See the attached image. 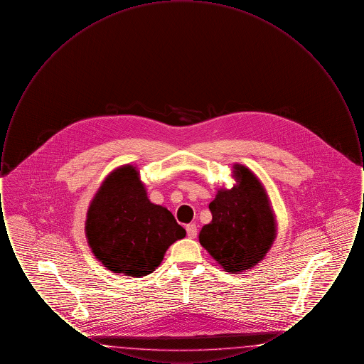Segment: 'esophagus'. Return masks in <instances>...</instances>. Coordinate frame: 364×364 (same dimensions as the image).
I'll use <instances>...</instances> for the list:
<instances>
[{"label": "esophagus", "mask_w": 364, "mask_h": 364, "mask_svg": "<svg viewBox=\"0 0 364 364\" xmlns=\"http://www.w3.org/2000/svg\"><path fill=\"white\" fill-rule=\"evenodd\" d=\"M187 235H188V237L190 239H195L196 237V235H198V228L195 224H190V225H187Z\"/></svg>", "instance_id": "1"}]
</instances>
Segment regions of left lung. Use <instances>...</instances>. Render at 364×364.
<instances>
[{"label":"left lung","mask_w":364,"mask_h":364,"mask_svg":"<svg viewBox=\"0 0 364 364\" xmlns=\"http://www.w3.org/2000/svg\"><path fill=\"white\" fill-rule=\"evenodd\" d=\"M236 184L221 187L208 205L213 220L199 232V242L225 272L239 274L264 259L277 236L276 214L259 177L235 164Z\"/></svg>","instance_id":"obj_1"}]
</instances>
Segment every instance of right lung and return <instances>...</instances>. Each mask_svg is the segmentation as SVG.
<instances>
[{"mask_svg": "<svg viewBox=\"0 0 364 364\" xmlns=\"http://www.w3.org/2000/svg\"><path fill=\"white\" fill-rule=\"evenodd\" d=\"M86 237L107 270L140 278L156 270L186 229L168 208L150 202L136 166L127 164L105 177L90 202Z\"/></svg>", "mask_w": 364, "mask_h": 364, "instance_id": "add662e5", "label": "right lung"}]
</instances>
